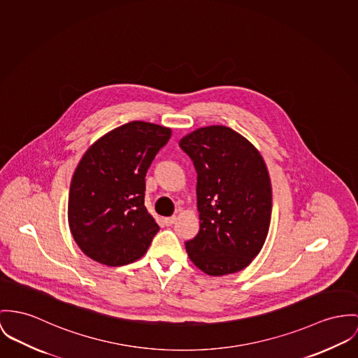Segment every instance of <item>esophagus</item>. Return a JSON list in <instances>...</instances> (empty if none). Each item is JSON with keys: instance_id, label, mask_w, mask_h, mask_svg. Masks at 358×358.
Listing matches in <instances>:
<instances>
[{"instance_id": "34e87169", "label": "esophagus", "mask_w": 358, "mask_h": 358, "mask_svg": "<svg viewBox=\"0 0 358 358\" xmlns=\"http://www.w3.org/2000/svg\"><path fill=\"white\" fill-rule=\"evenodd\" d=\"M176 220H177V218H176V217H169V218H165V220H164V222H165L166 226H171V224H173V223H174Z\"/></svg>"}]
</instances>
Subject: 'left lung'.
<instances>
[{
    "mask_svg": "<svg viewBox=\"0 0 358 358\" xmlns=\"http://www.w3.org/2000/svg\"><path fill=\"white\" fill-rule=\"evenodd\" d=\"M197 171L200 229L185 243L193 264L208 275L238 273L266 243L271 181L259 150L223 125L197 128L180 140Z\"/></svg>",
    "mask_w": 358,
    "mask_h": 358,
    "instance_id": "1",
    "label": "left lung"
}]
</instances>
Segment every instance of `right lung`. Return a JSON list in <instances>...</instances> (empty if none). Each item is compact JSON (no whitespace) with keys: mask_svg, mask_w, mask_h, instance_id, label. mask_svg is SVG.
Instances as JSON below:
<instances>
[{"mask_svg":"<svg viewBox=\"0 0 358 358\" xmlns=\"http://www.w3.org/2000/svg\"><path fill=\"white\" fill-rule=\"evenodd\" d=\"M170 138V128L132 121L84 152L71 182L68 222L85 256L109 267L144 256L159 230L144 206L145 174Z\"/></svg>","mask_w":358,"mask_h":358,"instance_id":"obj_1","label":"right lung"}]
</instances>
